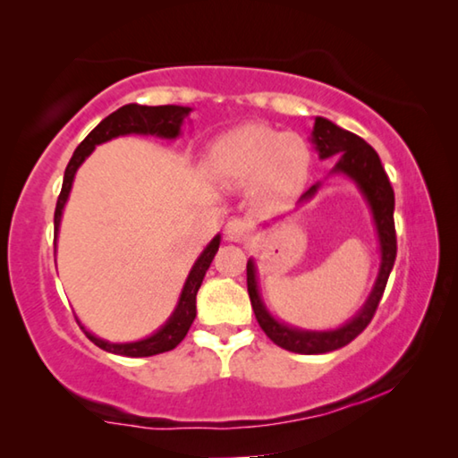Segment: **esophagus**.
I'll return each instance as SVG.
<instances>
[{
  "label": "esophagus",
  "instance_id": "obj_1",
  "mask_svg": "<svg viewBox=\"0 0 458 458\" xmlns=\"http://www.w3.org/2000/svg\"><path fill=\"white\" fill-rule=\"evenodd\" d=\"M224 234H226V240L230 242H244L248 238V224L240 218H232L226 228H224Z\"/></svg>",
  "mask_w": 458,
  "mask_h": 458
}]
</instances>
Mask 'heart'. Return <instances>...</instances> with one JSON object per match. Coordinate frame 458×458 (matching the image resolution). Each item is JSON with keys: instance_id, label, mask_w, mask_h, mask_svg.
Wrapping results in <instances>:
<instances>
[{"instance_id": "obj_1", "label": "heart", "mask_w": 458, "mask_h": 458, "mask_svg": "<svg viewBox=\"0 0 458 458\" xmlns=\"http://www.w3.org/2000/svg\"><path fill=\"white\" fill-rule=\"evenodd\" d=\"M311 153L299 135L257 123L228 131L210 145L204 172L216 188L242 190L252 183L254 196L267 208L283 206L303 188Z\"/></svg>"}]
</instances>
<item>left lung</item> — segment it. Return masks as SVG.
Wrapping results in <instances>:
<instances>
[{
  "label": "left lung",
  "mask_w": 458,
  "mask_h": 458,
  "mask_svg": "<svg viewBox=\"0 0 458 458\" xmlns=\"http://www.w3.org/2000/svg\"><path fill=\"white\" fill-rule=\"evenodd\" d=\"M309 141L313 143L319 159L337 157L329 175H345L347 180H352L355 183V188L360 190L361 198L366 199V204L369 208L371 220H374L379 246L377 276L374 286H371V293L368 294L366 303L361 305L360 311L355 313L350 321L341 325V327L325 331L293 327V325L276 319V317L268 311L265 301H262L257 262H254V259H248V294H250L254 315H257V321L262 331H265L278 347H283V350L315 355L339 350V347L350 344V341H353L368 327V323L371 321V317H374L379 305V299H382L384 294L387 276H390L394 268V260H396V230H394V190L384 172L382 161H379L377 153L374 151V147L368 145L361 137L341 129L335 123L325 117H315ZM319 190L321 182H317L301 196L299 206L307 204L309 199H313Z\"/></svg>",
  "instance_id": "left-lung-1"
}]
</instances>
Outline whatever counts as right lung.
Wrapping results in <instances>:
<instances>
[{
  "instance_id": "obj_1",
  "label": "right lung",
  "mask_w": 458,
  "mask_h": 458,
  "mask_svg": "<svg viewBox=\"0 0 458 458\" xmlns=\"http://www.w3.org/2000/svg\"><path fill=\"white\" fill-rule=\"evenodd\" d=\"M191 108L190 106H180V105H164V106H147V105H137L131 103L117 108V111L108 114L98 125L90 131V133L84 137V141L76 147L74 155L68 161L66 172H64V182H62V191L56 201V212H54V250H56L58 242V232H60V222L62 214H64L68 196H71L74 175L79 172V167L84 164V159L97 149V145H103L111 139L125 137V135H145V137H159V139H169L174 141L182 135V127L185 119L190 117ZM222 236L216 234L208 246L201 250L199 257L193 262L188 278H185L183 289L180 293V299H177V305L167 317V321L161 325L157 331H153L151 335L137 341H125V344H113V341H106L103 337H97L95 333L89 331L84 325L79 321L81 329L87 333V337L92 344L98 345L100 350L108 353L125 355V358H149V355H157L164 352H172L174 347L182 344V339L188 335L193 319H196V297L204 281L206 270L210 268L212 260L220 248ZM79 319V317H76Z\"/></svg>"
}]
</instances>
